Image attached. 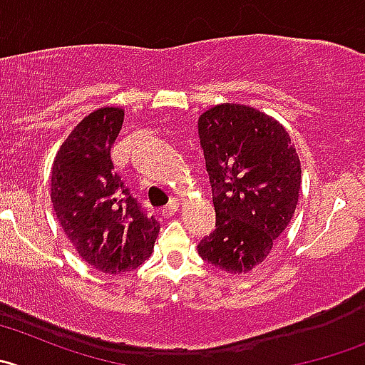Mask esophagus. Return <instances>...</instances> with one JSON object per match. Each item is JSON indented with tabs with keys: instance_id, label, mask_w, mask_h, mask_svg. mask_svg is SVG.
<instances>
[{
	"instance_id": "esophagus-1",
	"label": "esophagus",
	"mask_w": 365,
	"mask_h": 365,
	"mask_svg": "<svg viewBox=\"0 0 365 365\" xmlns=\"http://www.w3.org/2000/svg\"><path fill=\"white\" fill-rule=\"evenodd\" d=\"M177 207H179V202H177L175 199H172V200H170L168 204H166L165 207H163V210H161V215H163V217H165V218H170V217H172L173 213H175Z\"/></svg>"
}]
</instances>
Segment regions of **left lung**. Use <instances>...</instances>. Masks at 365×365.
I'll return each instance as SVG.
<instances>
[{
  "mask_svg": "<svg viewBox=\"0 0 365 365\" xmlns=\"http://www.w3.org/2000/svg\"><path fill=\"white\" fill-rule=\"evenodd\" d=\"M215 231L197 249L227 272L262 263L289 225L301 188V163L289 133L252 107L222 103L199 118Z\"/></svg>",
  "mask_w": 365,
  "mask_h": 365,
  "instance_id": "obj_1",
  "label": "left lung"
}]
</instances>
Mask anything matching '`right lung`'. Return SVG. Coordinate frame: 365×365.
<instances>
[{
	"instance_id": "add662e5",
	"label": "right lung",
	"mask_w": 365,
	"mask_h": 365,
	"mask_svg": "<svg viewBox=\"0 0 365 365\" xmlns=\"http://www.w3.org/2000/svg\"><path fill=\"white\" fill-rule=\"evenodd\" d=\"M121 125L123 110L116 107L91 113L61 145L51 168L58 224L82 259L106 274L138 269L161 227L114 172L110 148Z\"/></svg>"
}]
</instances>
